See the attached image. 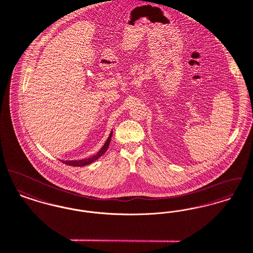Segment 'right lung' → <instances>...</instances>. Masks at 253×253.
Returning a JSON list of instances; mask_svg holds the SVG:
<instances>
[{
  "mask_svg": "<svg viewBox=\"0 0 253 253\" xmlns=\"http://www.w3.org/2000/svg\"><path fill=\"white\" fill-rule=\"evenodd\" d=\"M111 136H112V131L109 134V136H108V138H107L105 145H104L103 147H102L95 155H93V156H91V157H89V158H84V159L82 160H71V161H64V160H63L62 162L65 163L66 165L72 166V167H84V166H87V165L93 163L94 161H96L98 158H100V157L107 151V148H108V146H109L110 140H111Z\"/></svg>",
  "mask_w": 253,
  "mask_h": 253,
  "instance_id": "1",
  "label": "right lung"
}]
</instances>
